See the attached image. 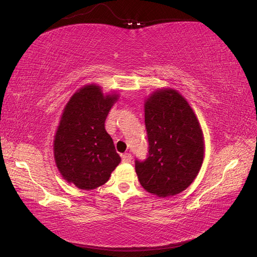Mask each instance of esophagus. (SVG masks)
Returning a JSON list of instances; mask_svg holds the SVG:
<instances>
[{
	"label": "esophagus",
	"mask_w": 257,
	"mask_h": 257,
	"mask_svg": "<svg viewBox=\"0 0 257 257\" xmlns=\"http://www.w3.org/2000/svg\"><path fill=\"white\" fill-rule=\"evenodd\" d=\"M121 157H122V162L123 163H130L131 161H132V155H131L130 153L122 154Z\"/></svg>",
	"instance_id": "esophagus-1"
}]
</instances>
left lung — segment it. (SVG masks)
Returning <instances> with one entry per match:
<instances>
[{"instance_id": "1", "label": "left lung", "mask_w": 257, "mask_h": 257, "mask_svg": "<svg viewBox=\"0 0 257 257\" xmlns=\"http://www.w3.org/2000/svg\"><path fill=\"white\" fill-rule=\"evenodd\" d=\"M148 153L135 159L144 189L158 197L184 191L195 180L204 154L202 131L185 98L172 89L152 94L145 103Z\"/></svg>"}]
</instances>
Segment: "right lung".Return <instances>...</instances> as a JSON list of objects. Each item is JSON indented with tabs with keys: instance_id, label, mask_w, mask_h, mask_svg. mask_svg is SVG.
<instances>
[{
	"instance_id": "obj_1",
	"label": "right lung",
	"mask_w": 257,
	"mask_h": 257,
	"mask_svg": "<svg viewBox=\"0 0 257 257\" xmlns=\"http://www.w3.org/2000/svg\"><path fill=\"white\" fill-rule=\"evenodd\" d=\"M116 95L87 85L72 95L62 113L54 141L55 161L62 177L78 188L91 190L109 180L121 162L104 127Z\"/></svg>"
}]
</instances>
